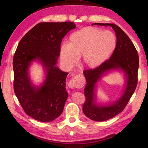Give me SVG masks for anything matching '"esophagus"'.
I'll list each match as a JSON object with an SVG mask.
<instances>
[{
  "instance_id": "34e87169",
  "label": "esophagus",
  "mask_w": 148,
  "mask_h": 148,
  "mask_svg": "<svg viewBox=\"0 0 148 148\" xmlns=\"http://www.w3.org/2000/svg\"><path fill=\"white\" fill-rule=\"evenodd\" d=\"M80 75H77V76H75L73 78L71 79L68 83V86L71 89H74V88H77L79 87V82H78V78Z\"/></svg>"
}]
</instances>
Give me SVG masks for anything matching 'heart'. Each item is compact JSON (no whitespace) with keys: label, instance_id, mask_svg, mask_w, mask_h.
<instances>
[{"label":"heart","instance_id":"obj_1","mask_svg":"<svg viewBox=\"0 0 148 148\" xmlns=\"http://www.w3.org/2000/svg\"><path fill=\"white\" fill-rule=\"evenodd\" d=\"M116 38L113 32L95 27H87L72 33L69 43L62 44L60 56L68 67L76 64L82 57L85 68L95 69L104 63L116 49Z\"/></svg>","mask_w":148,"mask_h":148}]
</instances>
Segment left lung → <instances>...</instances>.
I'll return each instance as SVG.
<instances>
[{
    "mask_svg": "<svg viewBox=\"0 0 148 148\" xmlns=\"http://www.w3.org/2000/svg\"><path fill=\"white\" fill-rule=\"evenodd\" d=\"M93 25L112 27L116 32L117 38L116 49L110 58L97 68L84 71L87 82L84 89L86 101L82 108L84 113L93 121H104L121 112L134 93L138 83L139 57L131 39L119 27L112 23H95L92 25ZM114 69H121L127 77L124 94L114 104L99 106L95 102V85L104 73Z\"/></svg>",
    "mask_w": 148,
    "mask_h": 148,
    "instance_id": "1",
    "label": "left lung"
}]
</instances>
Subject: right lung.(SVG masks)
Listing matches in <instances>:
<instances>
[{"label":"right lung","mask_w":148,"mask_h":148,"mask_svg":"<svg viewBox=\"0 0 148 148\" xmlns=\"http://www.w3.org/2000/svg\"><path fill=\"white\" fill-rule=\"evenodd\" d=\"M75 28L73 22L39 23L21 38L15 52L14 92L25 112L37 121H53L63 111L68 97L65 87L68 73L56 64L62 39ZM35 60L41 61L47 73L40 87L34 86L28 76V66Z\"/></svg>","instance_id":"1"}]
</instances>
